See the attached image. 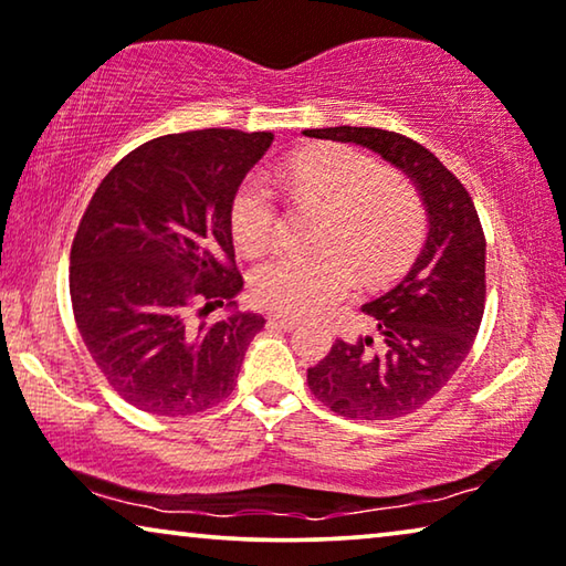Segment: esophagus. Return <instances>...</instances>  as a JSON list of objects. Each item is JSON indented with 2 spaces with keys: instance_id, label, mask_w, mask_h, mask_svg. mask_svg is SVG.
Returning a JSON list of instances; mask_svg holds the SVG:
<instances>
[{
  "instance_id": "1",
  "label": "esophagus",
  "mask_w": 566,
  "mask_h": 566,
  "mask_svg": "<svg viewBox=\"0 0 566 566\" xmlns=\"http://www.w3.org/2000/svg\"><path fill=\"white\" fill-rule=\"evenodd\" d=\"M269 325H274V328H282V331H294L300 325V321L292 315H269Z\"/></svg>"
}]
</instances>
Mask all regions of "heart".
<instances>
[{
	"label": "heart",
	"mask_w": 566,
	"mask_h": 566,
	"mask_svg": "<svg viewBox=\"0 0 566 566\" xmlns=\"http://www.w3.org/2000/svg\"><path fill=\"white\" fill-rule=\"evenodd\" d=\"M297 202L325 205L313 253L280 251L251 274L259 305L313 315L338 305L366 282H387L410 264L426 230L423 197L408 177L379 171L374 158L346 146L307 148L276 169ZM280 228V197L264 174H249L230 200V233L243 253H259Z\"/></svg>",
	"instance_id": "obj_1"
}]
</instances>
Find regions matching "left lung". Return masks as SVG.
<instances>
[{
	"label": "left lung",
	"instance_id": "8db88e82",
	"mask_svg": "<svg viewBox=\"0 0 566 566\" xmlns=\"http://www.w3.org/2000/svg\"><path fill=\"white\" fill-rule=\"evenodd\" d=\"M310 138L356 143L416 181L428 235L400 284L366 302L379 336L338 338L307 369L317 400L352 420H395L443 389L472 348L484 315V230L464 185L426 146L379 127H321Z\"/></svg>",
	"mask_w": 566,
	"mask_h": 566
}]
</instances>
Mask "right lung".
<instances>
[{"mask_svg":"<svg viewBox=\"0 0 566 566\" xmlns=\"http://www.w3.org/2000/svg\"><path fill=\"white\" fill-rule=\"evenodd\" d=\"M272 133H171L120 158L71 243L76 328L109 387L154 416H195L233 392L264 317L230 313L243 290L230 200Z\"/></svg>","mask_w":566,"mask_h":566,"instance_id":"right-lung-1","label":"right lung"}]
</instances>
